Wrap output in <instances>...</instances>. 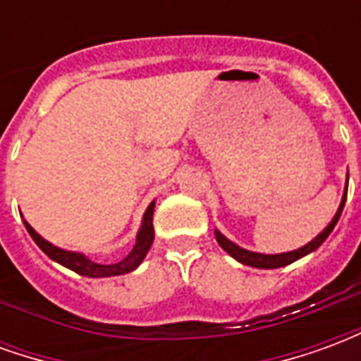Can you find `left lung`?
<instances>
[{
  "mask_svg": "<svg viewBox=\"0 0 361 361\" xmlns=\"http://www.w3.org/2000/svg\"><path fill=\"white\" fill-rule=\"evenodd\" d=\"M346 193H348V180H346V189H344V195H342L341 207H338V211L334 214V219L331 220V224L321 232V234L315 238V240H311L310 243H305L303 247L295 251H288V253H276V255H265V253H255V251H247L240 247V245H235L234 242H230L226 235H222L219 230H214V235H216V242L222 250L226 251L228 255H232L235 261H240L242 265L247 267H255V269H279V267H286L290 263H294L298 259L305 257L307 253L311 251H315L321 245V243L325 242L329 234L333 232L334 226H336V222L341 219L342 209H344V203H346Z\"/></svg>",
  "mask_w": 361,
  "mask_h": 361,
  "instance_id": "obj_1",
  "label": "left lung"
}]
</instances>
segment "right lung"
Here are the masks:
<instances>
[{
  "instance_id": "right-lung-1",
  "label": "right lung",
  "mask_w": 361,
  "mask_h": 361,
  "mask_svg": "<svg viewBox=\"0 0 361 361\" xmlns=\"http://www.w3.org/2000/svg\"><path fill=\"white\" fill-rule=\"evenodd\" d=\"M152 212H154V201L149 204V209L142 216V224L139 228V234H137V242H135L133 250L127 255L126 259H121L119 263L114 265H100L87 259L82 253H75V251H66L61 247H56L54 243L46 242L42 235L35 232V228L28 224L25 220V226H27L28 234L35 240L36 245L59 265L71 269L81 276H89V279H104V276H118V274H127V272L135 271L137 267L141 265L142 259L147 257L150 245L154 242V228H152Z\"/></svg>"
}]
</instances>
